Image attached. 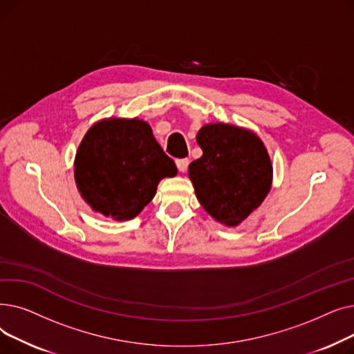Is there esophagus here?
<instances>
[{
	"label": "esophagus",
	"mask_w": 354,
	"mask_h": 354,
	"mask_svg": "<svg viewBox=\"0 0 354 354\" xmlns=\"http://www.w3.org/2000/svg\"><path fill=\"white\" fill-rule=\"evenodd\" d=\"M188 165H189V159H178L176 160V166H178V169L180 171V172H187V169H188Z\"/></svg>",
	"instance_id": "obj_1"
}]
</instances>
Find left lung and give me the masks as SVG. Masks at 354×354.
<instances>
[{
    "label": "left lung",
    "instance_id": "left-lung-1",
    "mask_svg": "<svg viewBox=\"0 0 354 354\" xmlns=\"http://www.w3.org/2000/svg\"><path fill=\"white\" fill-rule=\"evenodd\" d=\"M202 156L189 165L196 198L215 221L230 227L261 205L271 189L272 166L254 132L228 123L202 126Z\"/></svg>",
    "mask_w": 354,
    "mask_h": 354
}]
</instances>
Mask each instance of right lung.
<instances>
[{
    "mask_svg": "<svg viewBox=\"0 0 354 354\" xmlns=\"http://www.w3.org/2000/svg\"><path fill=\"white\" fill-rule=\"evenodd\" d=\"M178 174L175 162L146 122L110 118L93 124L74 159V179L93 211L133 219L151 202L158 183Z\"/></svg>",
    "mask_w": 354,
    "mask_h": 354,
    "instance_id": "right-lung-1",
    "label": "right lung"
}]
</instances>
